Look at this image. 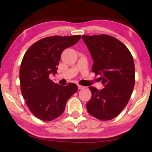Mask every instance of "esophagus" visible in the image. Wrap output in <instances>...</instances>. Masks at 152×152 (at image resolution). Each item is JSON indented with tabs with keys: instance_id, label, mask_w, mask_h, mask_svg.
<instances>
[{
	"instance_id": "esophagus-1",
	"label": "esophagus",
	"mask_w": 152,
	"mask_h": 152,
	"mask_svg": "<svg viewBox=\"0 0 152 152\" xmlns=\"http://www.w3.org/2000/svg\"><path fill=\"white\" fill-rule=\"evenodd\" d=\"M78 88L79 90H81V89H84L85 88V86H81V85H78Z\"/></svg>"
}]
</instances>
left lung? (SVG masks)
<instances>
[{
	"mask_svg": "<svg viewBox=\"0 0 152 152\" xmlns=\"http://www.w3.org/2000/svg\"><path fill=\"white\" fill-rule=\"evenodd\" d=\"M94 62L92 72L100 75L104 88L88 87L89 114L102 121L114 119L127 104L135 85V65L130 51L122 42L107 35H83Z\"/></svg>",
	"mask_w": 152,
	"mask_h": 152,
	"instance_id": "left-lung-1",
	"label": "left lung"
}]
</instances>
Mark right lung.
<instances>
[{
  "mask_svg": "<svg viewBox=\"0 0 152 152\" xmlns=\"http://www.w3.org/2000/svg\"><path fill=\"white\" fill-rule=\"evenodd\" d=\"M80 38L81 35L45 37L25 53L19 71L20 91L30 111L38 119L50 121L60 117L68 100L78 91L75 84L61 86L49 76L57 73L62 51Z\"/></svg>",
  "mask_w": 152,
  "mask_h": 152,
  "instance_id": "add662e5",
  "label": "right lung"
}]
</instances>
